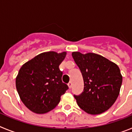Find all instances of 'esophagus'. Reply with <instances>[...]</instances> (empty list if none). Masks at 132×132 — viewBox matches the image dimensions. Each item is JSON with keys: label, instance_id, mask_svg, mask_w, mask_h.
Wrapping results in <instances>:
<instances>
[{"label": "esophagus", "instance_id": "obj_1", "mask_svg": "<svg viewBox=\"0 0 132 132\" xmlns=\"http://www.w3.org/2000/svg\"><path fill=\"white\" fill-rule=\"evenodd\" d=\"M72 82H70L68 84V87H69V89H71V88H72Z\"/></svg>", "mask_w": 132, "mask_h": 132}]
</instances>
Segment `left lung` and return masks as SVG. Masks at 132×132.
Segmentation results:
<instances>
[{"mask_svg":"<svg viewBox=\"0 0 132 132\" xmlns=\"http://www.w3.org/2000/svg\"><path fill=\"white\" fill-rule=\"evenodd\" d=\"M72 57L84 80L82 94L74 95L78 106L92 115L106 111L116 102L120 94L122 76L118 66L94 53L82 54L74 52Z\"/></svg>","mask_w":132,"mask_h":132,"instance_id":"left-lung-1","label":"left lung"}]
</instances>
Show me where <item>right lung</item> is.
<instances>
[{
  "label": "right lung",
  "instance_id": "obj_1",
  "mask_svg": "<svg viewBox=\"0 0 132 132\" xmlns=\"http://www.w3.org/2000/svg\"><path fill=\"white\" fill-rule=\"evenodd\" d=\"M66 54V52H44L20 69L16 89L22 102L31 112L45 114L51 111L68 89L62 82L63 73L59 69Z\"/></svg>",
  "mask_w": 132,
  "mask_h": 132
}]
</instances>
